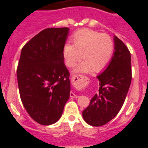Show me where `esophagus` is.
<instances>
[{"label":"esophagus","mask_w":148,"mask_h":148,"mask_svg":"<svg viewBox=\"0 0 148 148\" xmlns=\"http://www.w3.org/2000/svg\"><path fill=\"white\" fill-rule=\"evenodd\" d=\"M70 97H71V98H74V99H77V98L79 97L78 95H75V94L74 93V92H70Z\"/></svg>","instance_id":"esophagus-1"}]
</instances>
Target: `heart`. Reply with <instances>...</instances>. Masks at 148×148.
<instances>
[{
  "label": "heart",
  "mask_w": 148,
  "mask_h": 148,
  "mask_svg": "<svg viewBox=\"0 0 148 148\" xmlns=\"http://www.w3.org/2000/svg\"><path fill=\"white\" fill-rule=\"evenodd\" d=\"M71 40L73 45L66 44L63 48V56L66 65L70 68L75 66L82 57L84 61L77 66L76 72H99L112 58L114 42L108 34L84 29L73 34Z\"/></svg>",
  "instance_id": "1"
}]
</instances>
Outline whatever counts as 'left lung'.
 Returning <instances> with one entry per match:
<instances>
[{
	"mask_svg": "<svg viewBox=\"0 0 148 148\" xmlns=\"http://www.w3.org/2000/svg\"><path fill=\"white\" fill-rule=\"evenodd\" d=\"M115 52L103 73L97 76L99 93L92 98L82 116L90 125L99 127L113 119L121 110L132 79L131 56L122 40L114 37Z\"/></svg>",
	"mask_w": 148,
	"mask_h": 148,
	"instance_id": "obj_1",
	"label": "left lung"
}]
</instances>
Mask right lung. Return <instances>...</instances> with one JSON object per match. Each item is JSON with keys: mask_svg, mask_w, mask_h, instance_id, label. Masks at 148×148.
<instances>
[{"mask_svg": "<svg viewBox=\"0 0 148 148\" xmlns=\"http://www.w3.org/2000/svg\"><path fill=\"white\" fill-rule=\"evenodd\" d=\"M69 28H47L22 48L17 68L19 93L31 118L42 125L58 121L70 98V73L63 48Z\"/></svg>", "mask_w": 148, "mask_h": 148, "instance_id": "right-lung-1", "label": "right lung"}]
</instances>
